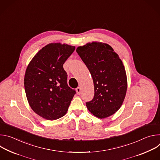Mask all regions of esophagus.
<instances>
[{
	"label": "esophagus",
	"instance_id": "obj_1",
	"mask_svg": "<svg viewBox=\"0 0 160 160\" xmlns=\"http://www.w3.org/2000/svg\"><path fill=\"white\" fill-rule=\"evenodd\" d=\"M76 90H77V94H78V95H80V93H81V88H80V87H78L76 88Z\"/></svg>",
	"mask_w": 160,
	"mask_h": 160
}]
</instances>
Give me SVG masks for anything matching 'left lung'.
I'll return each instance as SVG.
<instances>
[{
	"mask_svg": "<svg viewBox=\"0 0 160 160\" xmlns=\"http://www.w3.org/2000/svg\"><path fill=\"white\" fill-rule=\"evenodd\" d=\"M77 52L92 77L94 96L86 102L88 111L99 118L115 114L122 105L127 89L125 67L107 43L93 42L78 47Z\"/></svg>",
	"mask_w": 160,
	"mask_h": 160,
	"instance_id": "obj_1",
	"label": "left lung"
}]
</instances>
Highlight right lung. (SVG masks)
Instances as JSON below:
<instances>
[{"mask_svg": "<svg viewBox=\"0 0 160 160\" xmlns=\"http://www.w3.org/2000/svg\"><path fill=\"white\" fill-rule=\"evenodd\" d=\"M75 46L60 43L45 45L33 57L25 72L24 85L28 103L41 117L54 120L69 108L76 91L67 83L63 64Z\"/></svg>", "mask_w": 160, "mask_h": 160, "instance_id": "right-lung-1", "label": "right lung"}]
</instances>
